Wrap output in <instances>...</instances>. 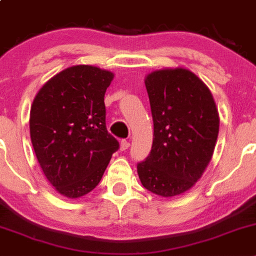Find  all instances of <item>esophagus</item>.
Segmentation results:
<instances>
[{
	"instance_id": "34e87169",
	"label": "esophagus",
	"mask_w": 256,
	"mask_h": 256,
	"mask_svg": "<svg viewBox=\"0 0 256 256\" xmlns=\"http://www.w3.org/2000/svg\"><path fill=\"white\" fill-rule=\"evenodd\" d=\"M128 147H130V142H128V141H126V140L121 141V144H120V150H121V151H126V150H128Z\"/></svg>"
}]
</instances>
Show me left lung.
<instances>
[{
    "label": "left lung",
    "mask_w": 256,
    "mask_h": 256,
    "mask_svg": "<svg viewBox=\"0 0 256 256\" xmlns=\"http://www.w3.org/2000/svg\"><path fill=\"white\" fill-rule=\"evenodd\" d=\"M144 85L154 142L138 174L150 192L176 197L196 184L210 162L219 132L218 109L207 85L186 68L152 72Z\"/></svg>",
    "instance_id": "obj_1"
}]
</instances>
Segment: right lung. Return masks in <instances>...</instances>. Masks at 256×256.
I'll use <instances>...</instances> for the list:
<instances>
[{"label": "right lung", "mask_w": 256, "mask_h": 256, "mask_svg": "<svg viewBox=\"0 0 256 256\" xmlns=\"http://www.w3.org/2000/svg\"><path fill=\"white\" fill-rule=\"evenodd\" d=\"M112 79L114 73L98 66H69L33 100L30 141L43 174L64 197L92 192L118 151L105 124L104 96Z\"/></svg>", "instance_id": "add662e5"}]
</instances>
